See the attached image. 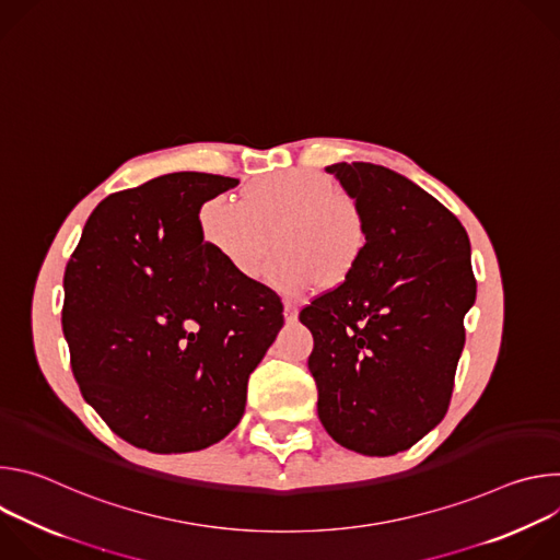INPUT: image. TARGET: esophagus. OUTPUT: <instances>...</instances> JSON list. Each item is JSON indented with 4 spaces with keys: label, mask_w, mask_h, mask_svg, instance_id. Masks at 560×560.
<instances>
[{
    "label": "esophagus",
    "mask_w": 560,
    "mask_h": 560,
    "mask_svg": "<svg viewBox=\"0 0 560 560\" xmlns=\"http://www.w3.org/2000/svg\"><path fill=\"white\" fill-rule=\"evenodd\" d=\"M296 314H299L296 303H292V301L285 299V301H283V316H285V322H294Z\"/></svg>",
    "instance_id": "1"
}]
</instances>
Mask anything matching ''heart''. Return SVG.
<instances>
[{
    "instance_id": "obj_1",
    "label": "heart",
    "mask_w": 560,
    "mask_h": 560,
    "mask_svg": "<svg viewBox=\"0 0 560 560\" xmlns=\"http://www.w3.org/2000/svg\"><path fill=\"white\" fill-rule=\"evenodd\" d=\"M203 244L236 275L255 279L272 248L268 281L301 294L316 281L337 288L350 279L368 250V219L354 197L318 173L292 171L259 179L244 201L225 195L199 210Z\"/></svg>"
}]
</instances>
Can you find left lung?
Returning <instances> with one entry per match:
<instances>
[{
    "instance_id": "1",
    "label": "left lung",
    "mask_w": 560,
    "mask_h": 560,
    "mask_svg": "<svg viewBox=\"0 0 560 560\" xmlns=\"http://www.w3.org/2000/svg\"><path fill=\"white\" fill-rule=\"evenodd\" d=\"M359 201L368 250L350 279L299 312L314 348L316 412L326 432L368 456L404 452L436 428L476 299L469 238L432 195L374 164L326 168Z\"/></svg>"
}]
</instances>
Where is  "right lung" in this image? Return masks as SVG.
<instances>
[{
    "instance_id": "obj_1",
    "label": "right lung",
    "mask_w": 560,
    "mask_h": 560,
    "mask_svg": "<svg viewBox=\"0 0 560 560\" xmlns=\"http://www.w3.org/2000/svg\"><path fill=\"white\" fill-rule=\"evenodd\" d=\"M236 184L173 173L115 192L93 210L66 266L72 374L135 447L195 452L232 432L248 376L283 326L279 294L203 244L201 206Z\"/></svg>"
}]
</instances>
